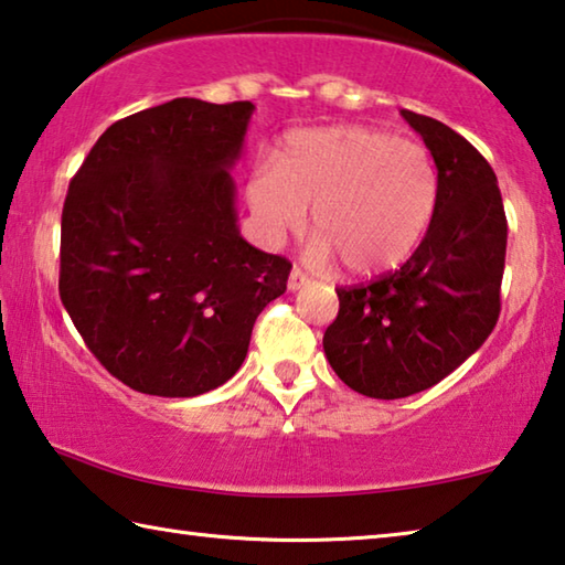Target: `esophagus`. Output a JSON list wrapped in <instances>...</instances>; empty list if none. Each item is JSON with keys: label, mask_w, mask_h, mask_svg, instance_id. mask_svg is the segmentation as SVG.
<instances>
[{"label": "esophagus", "mask_w": 565, "mask_h": 565, "mask_svg": "<svg viewBox=\"0 0 565 565\" xmlns=\"http://www.w3.org/2000/svg\"><path fill=\"white\" fill-rule=\"evenodd\" d=\"M306 281H309V276H306V274L299 269V266H294L291 274H289V289H291V291L301 289V286H303Z\"/></svg>", "instance_id": "obj_1"}]
</instances>
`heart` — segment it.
Wrapping results in <instances>:
<instances>
[{"label": "heart", "instance_id": "1", "mask_svg": "<svg viewBox=\"0 0 565 565\" xmlns=\"http://www.w3.org/2000/svg\"><path fill=\"white\" fill-rule=\"evenodd\" d=\"M246 199L269 242L301 232L313 206L309 259L339 256L353 274L406 262L438 204V171L426 147L388 131L341 124L296 131L279 161H259Z\"/></svg>", "mask_w": 565, "mask_h": 565}]
</instances>
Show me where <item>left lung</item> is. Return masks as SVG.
<instances>
[{
    "instance_id": "left-lung-1",
    "label": "left lung",
    "mask_w": 565,
    "mask_h": 565,
    "mask_svg": "<svg viewBox=\"0 0 565 565\" xmlns=\"http://www.w3.org/2000/svg\"><path fill=\"white\" fill-rule=\"evenodd\" d=\"M438 169V204L424 242L396 271L341 286L323 333L331 369L371 398L431 388L481 349L501 313L505 224L489 161L451 127L404 109Z\"/></svg>"
}]
</instances>
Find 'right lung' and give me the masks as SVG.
<instances>
[{
  "label": "right lung",
  "instance_id": "right-lung-1",
  "mask_svg": "<svg viewBox=\"0 0 565 565\" xmlns=\"http://www.w3.org/2000/svg\"><path fill=\"white\" fill-rule=\"evenodd\" d=\"M252 102L179 97L114 121L70 181L60 296L114 379L186 398L242 366L291 264L244 242L234 179Z\"/></svg>",
  "mask_w": 565,
  "mask_h": 565
}]
</instances>
